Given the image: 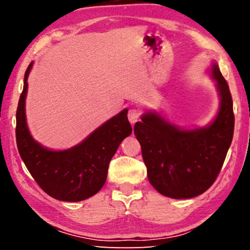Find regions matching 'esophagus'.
<instances>
[{
  "label": "esophagus",
  "instance_id": "1",
  "mask_svg": "<svg viewBox=\"0 0 250 250\" xmlns=\"http://www.w3.org/2000/svg\"><path fill=\"white\" fill-rule=\"evenodd\" d=\"M140 110L137 109V108H132L129 110V113H128V118H129V121L130 124L134 125L135 122H138L140 120Z\"/></svg>",
  "mask_w": 250,
  "mask_h": 250
}]
</instances>
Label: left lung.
I'll return each instance as SVG.
<instances>
[{
  "mask_svg": "<svg viewBox=\"0 0 250 250\" xmlns=\"http://www.w3.org/2000/svg\"><path fill=\"white\" fill-rule=\"evenodd\" d=\"M221 105L205 128L184 130L155 112L134 125L151 185L164 196L191 198L207 191L218 176L234 134L235 117L228 83L216 64L211 67Z\"/></svg>",
  "mask_w": 250,
  "mask_h": 250,
  "instance_id": "1",
  "label": "left lung"
}]
</instances>
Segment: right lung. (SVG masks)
Returning <instances> with one entry per match:
<instances>
[{
    "mask_svg": "<svg viewBox=\"0 0 250 250\" xmlns=\"http://www.w3.org/2000/svg\"><path fill=\"white\" fill-rule=\"evenodd\" d=\"M32 67L33 62L25 71L16 111V143L20 155L36 183L49 196L64 202L83 201L100 191L107 180L110 160L124 139L132 132L126 117L128 110H122L68 150L46 149L29 133L25 116L27 78Z\"/></svg>",
    "mask_w": 250,
    "mask_h": 250,
    "instance_id": "1",
    "label": "right lung"
}]
</instances>
